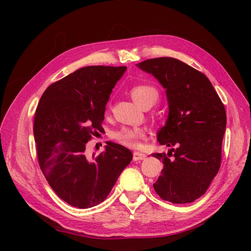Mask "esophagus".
<instances>
[{"label": "esophagus", "instance_id": "34e87169", "mask_svg": "<svg viewBox=\"0 0 251 251\" xmlns=\"http://www.w3.org/2000/svg\"><path fill=\"white\" fill-rule=\"evenodd\" d=\"M133 157H134L135 161H138V160H143V159H146L147 156H146V154L140 153V151H134Z\"/></svg>", "mask_w": 251, "mask_h": 251}]
</instances>
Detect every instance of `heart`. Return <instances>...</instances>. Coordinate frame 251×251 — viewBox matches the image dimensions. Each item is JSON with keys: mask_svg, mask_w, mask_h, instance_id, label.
I'll return each instance as SVG.
<instances>
[{"mask_svg": "<svg viewBox=\"0 0 251 251\" xmlns=\"http://www.w3.org/2000/svg\"><path fill=\"white\" fill-rule=\"evenodd\" d=\"M130 93L134 101L142 108L151 101H156L158 97V92L155 88L141 83L132 87ZM144 137L146 131L141 127H123L113 135V138L118 143L132 149L139 148Z\"/></svg>", "mask_w": 251, "mask_h": 251, "instance_id": "heart-1", "label": "heart"}]
</instances>
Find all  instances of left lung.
Masks as SVG:
<instances>
[{
    "instance_id": "left-lung-1",
    "label": "left lung",
    "mask_w": 251,
    "mask_h": 251,
    "mask_svg": "<svg viewBox=\"0 0 251 251\" xmlns=\"http://www.w3.org/2000/svg\"><path fill=\"white\" fill-rule=\"evenodd\" d=\"M136 66L161 83L169 103L157 140L172 149L153 154L164 164L155 192L172 203L194 202L207 191L221 165L224 104L209 79L179 59L151 58Z\"/></svg>"
}]
</instances>
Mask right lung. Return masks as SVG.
<instances>
[{
	"label": "right lung",
	"instance_id": "add662e5",
	"mask_svg": "<svg viewBox=\"0 0 251 251\" xmlns=\"http://www.w3.org/2000/svg\"><path fill=\"white\" fill-rule=\"evenodd\" d=\"M126 67L88 66L50 85L42 95L33 124L40 168L60 199L89 208L107 198L131 151L107 142L90 157L88 141L101 132L105 104Z\"/></svg>",
	"mask_w": 251,
	"mask_h": 251
}]
</instances>
